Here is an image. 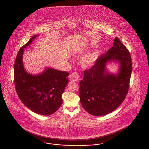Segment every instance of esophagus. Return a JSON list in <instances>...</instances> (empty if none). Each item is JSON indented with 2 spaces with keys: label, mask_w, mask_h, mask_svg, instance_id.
<instances>
[{
  "label": "esophagus",
  "mask_w": 149,
  "mask_h": 149,
  "mask_svg": "<svg viewBox=\"0 0 149 149\" xmlns=\"http://www.w3.org/2000/svg\"><path fill=\"white\" fill-rule=\"evenodd\" d=\"M69 79L70 81L77 82L80 80V76L77 72H73L69 75Z\"/></svg>",
  "instance_id": "obj_1"
}]
</instances>
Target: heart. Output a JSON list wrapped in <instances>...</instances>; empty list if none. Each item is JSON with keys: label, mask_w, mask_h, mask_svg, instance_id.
Returning <instances> with one entry per match:
<instances>
[{"label": "heart", "mask_w": 149, "mask_h": 149, "mask_svg": "<svg viewBox=\"0 0 149 149\" xmlns=\"http://www.w3.org/2000/svg\"><path fill=\"white\" fill-rule=\"evenodd\" d=\"M95 45L93 44H92L91 46H94ZM99 50H94L93 51H92L90 53H88L87 54L83 55L80 59V63L81 65L85 68H88L92 67L95 64L97 59L99 56Z\"/></svg>", "instance_id": "obj_1"}]
</instances>
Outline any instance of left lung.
<instances>
[{
  "instance_id": "obj_1",
  "label": "left lung",
  "mask_w": 149,
  "mask_h": 149,
  "mask_svg": "<svg viewBox=\"0 0 149 149\" xmlns=\"http://www.w3.org/2000/svg\"><path fill=\"white\" fill-rule=\"evenodd\" d=\"M110 62L119 65L117 73H110L107 70L106 64ZM132 68L129 51L115 37L113 47L100 56L92 68L85 71L84 79L80 82V100L86 111L100 116L117 108L128 93Z\"/></svg>"
}]
</instances>
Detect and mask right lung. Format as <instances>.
<instances>
[{
    "label": "right lung",
    "mask_w": 149,
    "mask_h": 149,
    "mask_svg": "<svg viewBox=\"0 0 149 149\" xmlns=\"http://www.w3.org/2000/svg\"><path fill=\"white\" fill-rule=\"evenodd\" d=\"M38 36H32L19 50L14 65V81L18 97L24 105L36 113L49 116L62 103V95L68 83L69 73L52 68H46L37 75L26 71L23 63L24 49Z\"/></svg>",
    "instance_id": "1"
}]
</instances>
